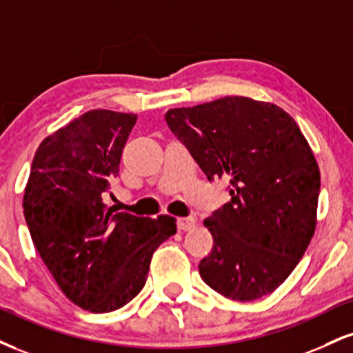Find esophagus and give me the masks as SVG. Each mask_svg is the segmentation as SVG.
<instances>
[{"label":"esophagus","mask_w":353,"mask_h":353,"mask_svg":"<svg viewBox=\"0 0 353 353\" xmlns=\"http://www.w3.org/2000/svg\"><path fill=\"white\" fill-rule=\"evenodd\" d=\"M195 223H197V220H195L194 217H184V219L177 220V225H179V230H182V232L192 230V228L195 227Z\"/></svg>","instance_id":"34e87169"}]
</instances>
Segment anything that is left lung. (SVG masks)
Here are the masks:
<instances>
[{"instance_id": "1", "label": "left lung", "mask_w": 353, "mask_h": 353, "mask_svg": "<svg viewBox=\"0 0 353 353\" xmlns=\"http://www.w3.org/2000/svg\"><path fill=\"white\" fill-rule=\"evenodd\" d=\"M207 179L230 181L232 201L203 220L214 239L199 273L233 301L270 294L316 232L321 172L296 121L270 101L223 97L165 113Z\"/></svg>"}]
</instances>
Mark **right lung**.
I'll return each instance as SVG.
<instances>
[{
    "label": "right lung",
    "mask_w": 353,
    "mask_h": 353,
    "mask_svg": "<svg viewBox=\"0 0 353 353\" xmlns=\"http://www.w3.org/2000/svg\"><path fill=\"white\" fill-rule=\"evenodd\" d=\"M136 114L90 110L42 139L24 189L32 243L61 291L90 312H112L143 290L152 253L176 219L107 207Z\"/></svg>",
    "instance_id": "obj_1"
}]
</instances>
